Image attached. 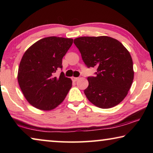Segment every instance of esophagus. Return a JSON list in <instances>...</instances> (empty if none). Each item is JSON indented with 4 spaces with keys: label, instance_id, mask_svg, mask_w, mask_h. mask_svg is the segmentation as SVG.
I'll use <instances>...</instances> for the list:
<instances>
[{
    "label": "esophagus",
    "instance_id": "obj_1",
    "mask_svg": "<svg viewBox=\"0 0 153 153\" xmlns=\"http://www.w3.org/2000/svg\"><path fill=\"white\" fill-rule=\"evenodd\" d=\"M71 79H72V80H73L74 82H76L77 79H78V77H71Z\"/></svg>",
    "mask_w": 153,
    "mask_h": 153
}]
</instances>
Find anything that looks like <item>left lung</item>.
Here are the masks:
<instances>
[{
  "instance_id": "left-lung-1",
  "label": "left lung",
  "mask_w": 153,
  "mask_h": 153,
  "mask_svg": "<svg viewBox=\"0 0 153 153\" xmlns=\"http://www.w3.org/2000/svg\"><path fill=\"white\" fill-rule=\"evenodd\" d=\"M86 65L96 67V76L88 77L84 94L101 108L115 107L128 94L134 79L133 61L129 51L108 36H84L74 39Z\"/></svg>"
}]
</instances>
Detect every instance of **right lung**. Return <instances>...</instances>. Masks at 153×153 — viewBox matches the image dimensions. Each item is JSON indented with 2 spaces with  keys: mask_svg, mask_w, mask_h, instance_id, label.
Wrapping results in <instances>:
<instances>
[{
  "mask_svg": "<svg viewBox=\"0 0 153 153\" xmlns=\"http://www.w3.org/2000/svg\"><path fill=\"white\" fill-rule=\"evenodd\" d=\"M71 38L56 36L42 38L25 51L18 69L20 88L30 105L49 111L63 101L72 86L70 78L61 72L62 59L73 44Z\"/></svg>",
  "mask_w": 153,
  "mask_h": 153,
  "instance_id": "1",
  "label": "right lung"
}]
</instances>
